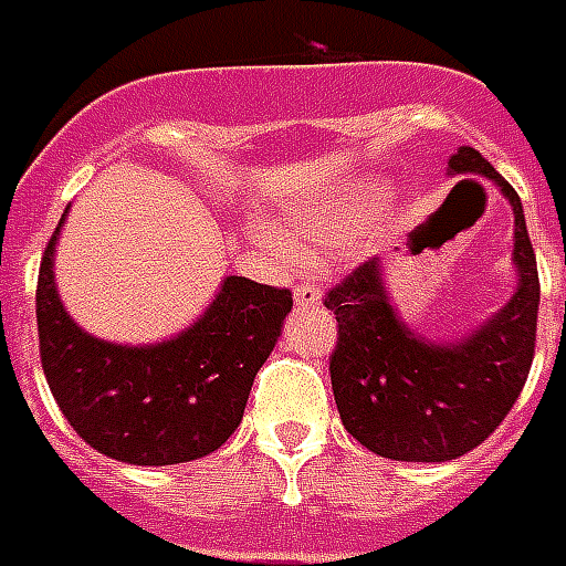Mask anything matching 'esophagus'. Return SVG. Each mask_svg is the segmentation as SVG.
Returning a JSON list of instances; mask_svg holds the SVG:
<instances>
[{
	"label": "esophagus",
	"instance_id": "34e87169",
	"mask_svg": "<svg viewBox=\"0 0 566 566\" xmlns=\"http://www.w3.org/2000/svg\"><path fill=\"white\" fill-rule=\"evenodd\" d=\"M294 300H296V305L308 308V305L321 303V291H317L315 282H300L294 287Z\"/></svg>",
	"mask_w": 566,
	"mask_h": 566
}]
</instances>
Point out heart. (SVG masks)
I'll use <instances>...</instances> for the list:
<instances>
[{
    "label": "heart",
    "mask_w": 566,
    "mask_h": 566,
    "mask_svg": "<svg viewBox=\"0 0 566 566\" xmlns=\"http://www.w3.org/2000/svg\"><path fill=\"white\" fill-rule=\"evenodd\" d=\"M287 224H291L296 233H312V237L324 233V228H321V224H317V219H312V216H291V221H287Z\"/></svg>",
    "instance_id": "obj_1"
}]
</instances>
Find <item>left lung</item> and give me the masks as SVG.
I'll list each match as a JSON object with an SVG mask.
<instances>
[{
    "label": "left lung",
    "mask_w": 566,
    "mask_h": 566,
    "mask_svg": "<svg viewBox=\"0 0 566 566\" xmlns=\"http://www.w3.org/2000/svg\"><path fill=\"white\" fill-rule=\"evenodd\" d=\"M492 179L513 207L516 291L462 338L417 336L389 303L371 258L326 294L338 342L329 378L338 417L366 450L396 462H450L495 432L525 387L537 342L539 279L522 200L474 146L450 155V177Z\"/></svg>",
    "instance_id": "obj_1"
}]
</instances>
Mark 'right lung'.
Wrapping results in <instances>:
<instances>
[{
  "instance_id": "obj_1",
  "label": "right lung",
  "mask_w": 566,
  "mask_h": 566,
  "mask_svg": "<svg viewBox=\"0 0 566 566\" xmlns=\"http://www.w3.org/2000/svg\"><path fill=\"white\" fill-rule=\"evenodd\" d=\"M69 212V209H65ZM60 219L38 270V347L50 392L92 450L128 464H179L237 432L258 368L282 336L294 296L228 275L179 336L116 345L71 321L56 291Z\"/></svg>"
}]
</instances>
